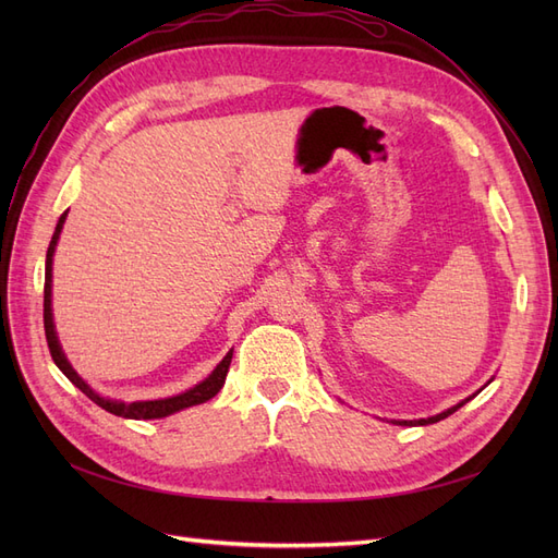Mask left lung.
I'll return each mask as SVG.
<instances>
[{
  "mask_svg": "<svg viewBox=\"0 0 558 558\" xmlns=\"http://www.w3.org/2000/svg\"><path fill=\"white\" fill-rule=\"evenodd\" d=\"M488 381H492V379H488ZM488 381H486V384H488ZM486 384H484V386H486ZM484 386H482V388H484ZM482 388H480V391H482ZM480 391H477V393H480ZM477 393H472V396H477ZM472 396H470V398H472ZM470 398H465V400H461V402H456L453 408H449V410H445V412H440V414H435V416L416 418V421H393V424H398V426H428V424H437V421H442V418H447L449 414H453L459 408H463V404H465Z\"/></svg>",
  "mask_w": 558,
  "mask_h": 558,
  "instance_id": "left-lung-1",
  "label": "left lung"
}]
</instances>
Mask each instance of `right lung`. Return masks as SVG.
I'll return each mask as SVG.
<instances>
[{
  "instance_id": "add662e5",
  "label": "right lung",
  "mask_w": 558,
  "mask_h": 558,
  "mask_svg": "<svg viewBox=\"0 0 558 558\" xmlns=\"http://www.w3.org/2000/svg\"><path fill=\"white\" fill-rule=\"evenodd\" d=\"M64 221H66V211L60 216V221H58L56 232H53V240H50L48 251H46V281H44V330H46V342H48V349H50V356H53L56 365L60 367V373L66 379H70L78 388V391H83L95 404H99V408L116 414V416H123V418H162V416H170L174 412H181L185 408H193V404H202V402L211 400L226 384L228 367H230V361H232V349L226 353L223 361L214 367V373L207 379H202L199 384L189 388V391H183V393L172 396V398L137 400V402L113 400V398L99 396L97 391H93V388L88 386V381H83V377L72 367V363L66 361L64 351L60 347L56 324H53V305H50V300H53V256H56V246H58Z\"/></svg>"
}]
</instances>
